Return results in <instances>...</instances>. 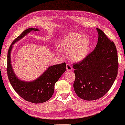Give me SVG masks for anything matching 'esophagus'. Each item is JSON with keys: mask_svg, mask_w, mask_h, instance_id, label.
<instances>
[{"mask_svg": "<svg viewBox=\"0 0 125 125\" xmlns=\"http://www.w3.org/2000/svg\"><path fill=\"white\" fill-rule=\"evenodd\" d=\"M72 66L69 64H66V69L67 71H71L72 70Z\"/></svg>", "mask_w": 125, "mask_h": 125, "instance_id": "obj_1", "label": "esophagus"}]
</instances>
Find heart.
Returning <instances> with one entry per match:
<instances>
[{
  "instance_id": "heart-1",
  "label": "heart",
  "mask_w": 125,
  "mask_h": 125,
  "mask_svg": "<svg viewBox=\"0 0 125 125\" xmlns=\"http://www.w3.org/2000/svg\"><path fill=\"white\" fill-rule=\"evenodd\" d=\"M58 48L62 52H69V59L78 61L88 55L90 49V42L88 37L77 33H71L61 40Z\"/></svg>"
}]
</instances>
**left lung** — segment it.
Here are the masks:
<instances>
[{
	"mask_svg": "<svg viewBox=\"0 0 125 125\" xmlns=\"http://www.w3.org/2000/svg\"><path fill=\"white\" fill-rule=\"evenodd\" d=\"M97 30L98 39L95 49L83 60L73 64L74 91L80 98L87 101L101 98L110 90L118 69L115 45L102 30Z\"/></svg>",
	"mask_w": 125,
	"mask_h": 125,
	"instance_id": "obj_1",
	"label": "left lung"
}]
</instances>
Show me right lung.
Returning <instances> with one entry per match:
<instances>
[{
    "instance_id": "obj_1",
    "label": "right lung",
    "mask_w": 125,
    "mask_h": 125,
    "mask_svg": "<svg viewBox=\"0 0 125 125\" xmlns=\"http://www.w3.org/2000/svg\"><path fill=\"white\" fill-rule=\"evenodd\" d=\"M32 31H38L39 30L33 28L27 29L11 44L7 54V72L10 83L21 98L32 103L40 104L46 102L52 97L54 93V84L66 71V63L50 66L42 76L33 81L25 82L19 79L12 68L11 52L13 44Z\"/></svg>"
}]
</instances>
